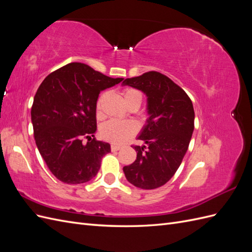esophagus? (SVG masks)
Returning a JSON list of instances; mask_svg holds the SVG:
<instances>
[{
	"label": "esophagus",
	"instance_id": "esophagus-1",
	"mask_svg": "<svg viewBox=\"0 0 252 252\" xmlns=\"http://www.w3.org/2000/svg\"><path fill=\"white\" fill-rule=\"evenodd\" d=\"M122 148V146H120V145H117V144H111V150L112 151H118Z\"/></svg>",
	"mask_w": 252,
	"mask_h": 252
}]
</instances>
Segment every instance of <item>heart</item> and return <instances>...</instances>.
I'll return each mask as SVG.
<instances>
[{
  "mask_svg": "<svg viewBox=\"0 0 252 252\" xmlns=\"http://www.w3.org/2000/svg\"><path fill=\"white\" fill-rule=\"evenodd\" d=\"M123 95L128 106H130L132 104L141 105L142 103V94L139 90H136L134 88H126L123 91ZM102 98L103 95L98 97L96 101L95 107L97 113L101 110ZM136 130H138V125H136L133 121L110 120L103 124L101 128V134L105 140L113 143H122L126 139H128L129 136L135 133Z\"/></svg>",
  "mask_w": 252,
  "mask_h": 252,
  "instance_id": "obj_1",
  "label": "heart"
}]
</instances>
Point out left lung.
<instances>
[{
    "mask_svg": "<svg viewBox=\"0 0 252 252\" xmlns=\"http://www.w3.org/2000/svg\"><path fill=\"white\" fill-rule=\"evenodd\" d=\"M139 89L147 96L149 118L133 146L136 159L123 171L129 183L141 189L165 185L186 155L194 129V110L187 94L166 75L149 71L126 79L123 86Z\"/></svg>",
    "mask_w": 252,
    "mask_h": 252,
    "instance_id": "8db88e82",
    "label": "left lung"
}]
</instances>
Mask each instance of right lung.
<instances>
[{
    "label": "right lung",
    "mask_w": 252,
    "mask_h": 252,
    "mask_svg": "<svg viewBox=\"0 0 252 252\" xmlns=\"http://www.w3.org/2000/svg\"><path fill=\"white\" fill-rule=\"evenodd\" d=\"M82 63L48 74L33 98L32 122L36 147L51 173L66 184L94 179L110 145L96 141V101L102 90L123 81ZM87 139L88 143L83 142Z\"/></svg>",
    "instance_id": "obj_1"
}]
</instances>
